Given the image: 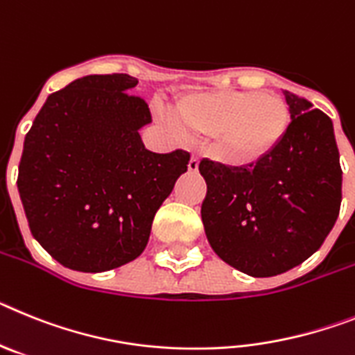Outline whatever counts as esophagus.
I'll return each instance as SVG.
<instances>
[{
    "mask_svg": "<svg viewBox=\"0 0 355 355\" xmlns=\"http://www.w3.org/2000/svg\"><path fill=\"white\" fill-rule=\"evenodd\" d=\"M187 168H189V171H196V169H198V157H196V155L191 157Z\"/></svg>",
    "mask_w": 355,
    "mask_h": 355,
    "instance_id": "obj_1",
    "label": "esophagus"
}]
</instances>
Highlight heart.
<instances>
[{"mask_svg": "<svg viewBox=\"0 0 355 355\" xmlns=\"http://www.w3.org/2000/svg\"><path fill=\"white\" fill-rule=\"evenodd\" d=\"M175 121L196 137H216V153L232 164H250L273 152L288 132L289 109L271 92H193L175 105Z\"/></svg>", "mask_w": 355, "mask_h": 355, "instance_id": "obj_1", "label": "heart"}]
</instances>
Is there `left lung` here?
I'll use <instances>...</instances> for the list:
<instances>
[{"label": "left lung", "instance_id": "left-lung-1", "mask_svg": "<svg viewBox=\"0 0 355 355\" xmlns=\"http://www.w3.org/2000/svg\"><path fill=\"white\" fill-rule=\"evenodd\" d=\"M291 123L273 152L246 166L203 159L202 221L212 250L252 277L280 275L318 250L341 205L331 118L284 91Z\"/></svg>", "mask_w": 355, "mask_h": 355}]
</instances>
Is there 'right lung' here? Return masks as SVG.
Masks as SVG:
<instances>
[{
  "instance_id": "right-lung-1",
  "label": "right lung",
  "mask_w": 355,
  "mask_h": 355,
  "mask_svg": "<svg viewBox=\"0 0 355 355\" xmlns=\"http://www.w3.org/2000/svg\"><path fill=\"white\" fill-rule=\"evenodd\" d=\"M123 73L89 75L49 94L24 137L17 189L33 237L62 266L98 273L146 248L153 216L189 153L146 150L148 103Z\"/></svg>"
}]
</instances>
